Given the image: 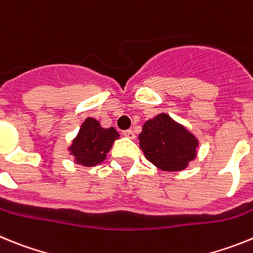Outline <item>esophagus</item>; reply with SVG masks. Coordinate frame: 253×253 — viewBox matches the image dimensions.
<instances>
[{
  "mask_svg": "<svg viewBox=\"0 0 253 253\" xmlns=\"http://www.w3.org/2000/svg\"><path fill=\"white\" fill-rule=\"evenodd\" d=\"M123 134H124V137L129 138V139H134V138H135V134H134V131L130 130V129H128V130H124L123 131Z\"/></svg>",
  "mask_w": 253,
  "mask_h": 253,
  "instance_id": "1",
  "label": "esophagus"
}]
</instances>
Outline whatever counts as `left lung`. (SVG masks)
Wrapping results in <instances>:
<instances>
[{"mask_svg":"<svg viewBox=\"0 0 253 253\" xmlns=\"http://www.w3.org/2000/svg\"><path fill=\"white\" fill-rule=\"evenodd\" d=\"M138 139L147 160L162 171H182L198 154V138L165 113L147 120Z\"/></svg>","mask_w":253,"mask_h":253,"instance_id":"obj_1","label":"left lung"}]
</instances>
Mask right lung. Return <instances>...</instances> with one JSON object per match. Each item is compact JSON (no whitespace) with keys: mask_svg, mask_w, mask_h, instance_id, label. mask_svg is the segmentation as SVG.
Masks as SVG:
<instances>
[{"mask_svg":"<svg viewBox=\"0 0 253 253\" xmlns=\"http://www.w3.org/2000/svg\"><path fill=\"white\" fill-rule=\"evenodd\" d=\"M120 134L114 126L102 128L93 118H87L82 123L77 135L68 147L69 154L77 165L84 167L97 166L106 160V154Z\"/></svg>","mask_w":253,"mask_h":253,"instance_id":"add662e5","label":"right lung"}]
</instances>
